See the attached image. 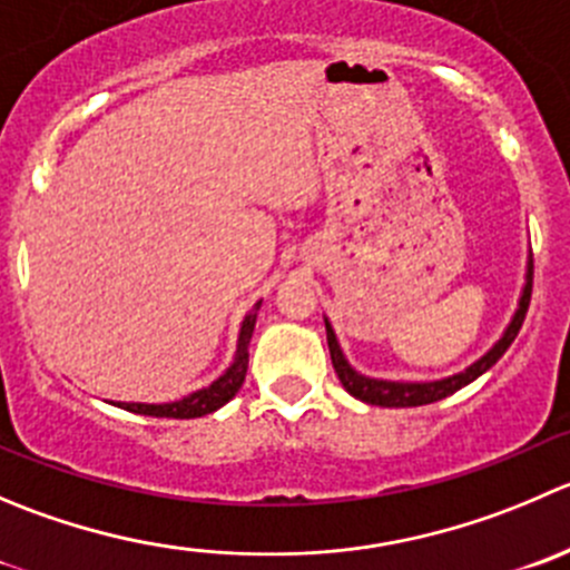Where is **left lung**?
Here are the masks:
<instances>
[{
	"mask_svg": "<svg viewBox=\"0 0 570 570\" xmlns=\"http://www.w3.org/2000/svg\"><path fill=\"white\" fill-rule=\"evenodd\" d=\"M532 273L534 264L532 256L527 262V278H523V289L521 297H518V308L512 314L510 325L504 328V334L499 336L493 347H490L484 356H479L476 362L468 364L462 373L449 375V379H438V381H386V379H370V375H362L358 370L351 367V362L342 353L340 342H336L334 328H331L328 317H325V336H328V351H331V362H334L336 375H340L342 386L351 392L353 397L364 403H373V406H386V409H403V406H423V403H434L443 401V397L454 395L456 390L468 386L471 381H476L479 375L488 373L495 362L507 353V347L515 342L518 331H521L523 317H527L529 308V297H532Z\"/></svg>",
	"mask_w": 570,
	"mask_h": 570,
	"instance_id": "1",
	"label": "left lung"
}]
</instances>
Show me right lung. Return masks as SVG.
<instances>
[{
	"label": "right lung",
	"mask_w": 570,
	"mask_h": 570,
	"mask_svg": "<svg viewBox=\"0 0 570 570\" xmlns=\"http://www.w3.org/2000/svg\"><path fill=\"white\" fill-rule=\"evenodd\" d=\"M258 308H262V301H258L256 306L245 314V320H242L234 362H230V367L225 370L217 381H212V384L203 386V390L191 392V395L180 397V401H169V403H121V401H116L114 406L127 409V412H136V414H150V417H175V420L203 417V414L217 412V409L225 406V403H228L230 397L239 392V386L245 384L247 356H250V353H247V345H250L253 328H256Z\"/></svg>",
	"instance_id": "obj_1"
}]
</instances>
